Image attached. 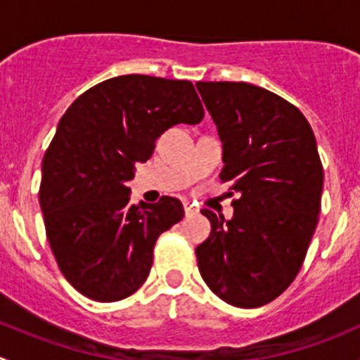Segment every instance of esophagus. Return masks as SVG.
Wrapping results in <instances>:
<instances>
[{"label": "esophagus", "instance_id": "1", "mask_svg": "<svg viewBox=\"0 0 360 360\" xmlns=\"http://www.w3.org/2000/svg\"><path fill=\"white\" fill-rule=\"evenodd\" d=\"M183 205H184V214H186L188 217H190V216H195V214H198V209H197V207L193 205V203L184 202Z\"/></svg>", "mask_w": 360, "mask_h": 360}]
</instances>
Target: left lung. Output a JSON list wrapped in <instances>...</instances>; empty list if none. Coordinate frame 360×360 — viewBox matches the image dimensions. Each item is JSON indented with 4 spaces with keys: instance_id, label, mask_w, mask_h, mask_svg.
<instances>
[{
    "instance_id": "left-lung-1",
    "label": "left lung",
    "mask_w": 360,
    "mask_h": 360,
    "mask_svg": "<svg viewBox=\"0 0 360 360\" xmlns=\"http://www.w3.org/2000/svg\"><path fill=\"white\" fill-rule=\"evenodd\" d=\"M223 144L221 179L240 197L233 217L202 214L209 238L198 245V270L209 289L238 308L281 296L303 264L321 212L324 170L303 112L261 86L198 82Z\"/></svg>"
}]
</instances>
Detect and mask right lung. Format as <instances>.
I'll use <instances>...</instances> for the list:
<instances>
[{
	"mask_svg": "<svg viewBox=\"0 0 360 360\" xmlns=\"http://www.w3.org/2000/svg\"><path fill=\"white\" fill-rule=\"evenodd\" d=\"M193 83L146 75L110 78L78 97L41 163L39 205L66 281L94 301H120L144 284L155 242L184 216L177 198L130 203L136 163L167 129L197 125Z\"/></svg>",
	"mask_w": 360,
	"mask_h": 360,
	"instance_id": "add662e5",
	"label": "right lung"
}]
</instances>
